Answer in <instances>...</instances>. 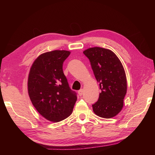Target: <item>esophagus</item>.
Returning <instances> with one entry per match:
<instances>
[{"mask_svg": "<svg viewBox=\"0 0 155 155\" xmlns=\"http://www.w3.org/2000/svg\"><path fill=\"white\" fill-rule=\"evenodd\" d=\"M83 89H81V90H79L78 91V94H79V96H82V95H83Z\"/></svg>", "mask_w": 155, "mask_h": 155, "instance_id": "esophagus-1", "label": "esophagus"}]
</instances>
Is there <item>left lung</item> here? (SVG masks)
I'll use <instances>...</instances> for the list:
<instances>
[{"label": "left lung", "instance_id": "left-lung-1", "mask_svg": "<svg viewBox=\"0 0 155 155\" xmlns=\"http://www.w3.org/2000/svg\"><path fill=\"white\" fill-rule=\"evenodd\" d=\"M83 53L89 59L101 90L98 101L92 105L94 113L102 118L114 117L123 108L127 93V77L123 66L109 49L89 48Z\"/></svg>", "mask_w": 155, "mask_h": 155}]
</instances>
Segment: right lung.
Returning <instances> with one entry per match:
<instances>
[{
	"mask_svg": "<svg viewBox=\"0 0 155 155\" xmlns=\"http://www.w3.org/2000/svg\"><path fill=\"white\" fill-rule=\"evenodd\" d=\"M68 51L45 52L34 61L28 78V93L35 108L46 119L61 121L71 114L77 97L62 70Z\"/></svg>",
	"mask_w": 155,
	"mask_h": 155,
	"instance_id": "1",
	"label": "right lung"
}]
</instances>
